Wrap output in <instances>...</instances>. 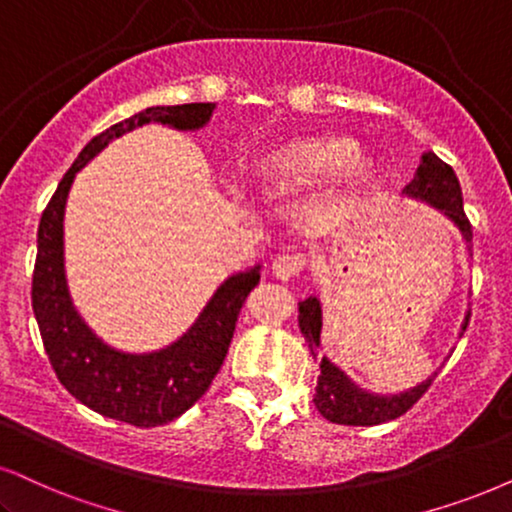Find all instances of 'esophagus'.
Masks as SVG:
<instances>
[{
	"label": "esophagus",
	"instance_id": "34e87169",
	"mask_svg": "<svg viewBox=\"0 0 512 512\" xmlns=\"http://www.w3.org/2000/svg\"><path fill=\"white\" fill-rule=\"evenodd\" d=\"M304 267H307V257L304 255H281L274 262L271 271H274V276L281 278V281H288L290 276H297L300 271H304Z\"/></svg>",
	"mask_w": 512,
	"mask_h": 512
}]
</instances>
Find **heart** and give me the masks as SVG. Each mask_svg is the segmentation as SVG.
Masks as SVG:
<instances>
[{
	"label": "heart",
	"mask_w": 512,
	"mask_h": 512,
	"mask_svg": "<svg viewBox=\"0 0 512 512\" xmlns=\"http://www.w3.org/2000/svg\"><path fill=\"white\" fill-rule=\"evenodd\" d=\"M335 177L359 186L366 179V165L354 158V146L347 141H316L283 155L264 177V191L297 193L326 184Z\"/></svg>",
	"instance_id": "b5f03b06"
}]
</instances>
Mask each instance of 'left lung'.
Here are the masks:
<instances>
[{
    "mask_svg": "<svg viewBox=\"0 0 512 512\" xmlns=\"http://www.w3.org/2000/svg\"><path fill=\"white\" fill-rule=\"evenodd\" d=\"M404 196L423 200V203L432 205V208L442 212L451 224L461 231L463 241L472 243V229L468 217L463 212V196H461V184H458L454 170L449 165L442 163L435 153L428 151L420 158V165L416 174H413L411 184H406ZM300 314H297V323H300V331L304 340L309 342L314 357H319L321 352V302L319 297L309 295L307 300L300 302ZM470 321V312L465 314V321L461 326V333H465ZM321 375L316 380V394L314 404L319 413L326 420L338 425H380L387 420H394L404 416L416 401L428 392V387L435 380V375L423 383L411 387V390L399 392V394H375L368 392L364 387L354 383L349 375L333 364L328 357H321Z\"/></svg>",
    "mask_w": 512,
    "mask_h": 512,
    "instance_id": "left-lung-1",
    "label": "left lung"
}]
</instances>
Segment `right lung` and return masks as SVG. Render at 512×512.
<instances>
[{"instance_id": "right-lung-1", "label": "right lung", "mask_w": 512, "mask_h": 512, "mask_svg": "<svg viewBox=\"0 0 512 512\" xmlns=\"http://www.w3.org/2000/svg\"><path fill=\"white\" fill-rule=\"evenodd\" d=\"M215 103L153 106L108 127L94 137L42 212L37 229V260L32 274V312L44 349L61 385L84 406L137 428H155L179 418L208 392L224 364L245 297L260 283V264L229 276L205 304L196 323L172 345L146 354L120 352L106 345L77 314L68 293L63 264V215L75 174L113 139L148 122L193 132L205 127Z\"/></svg>"}]
</instances>
